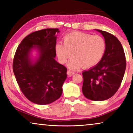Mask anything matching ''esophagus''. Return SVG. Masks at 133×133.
<instances>
[{"label": "esophagus", "instance_id": "34e87169", "mask_svg": "<svg viewBox=\"0 0 133 133\" xmlns=\"http://www.w3.org/2000/svg\"><path fill=\"white\" fill-rule=\"evenodd\" d=\"M74 74V72L73 71H70V70L67 71V74H68V76H72Z\"/></svg>", "mask_w": 133, "mask_h": 133}]
</instances>
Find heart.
Here are the masks:
<instances>
[{
  "mask_svg": "<svg viewBox=\"0 0 133 133\" xmlns=\"http://www.w3.org/2000/svg\"><path fill=\"white\" fill-rule=\"evenodd\" d=\"M63 43L56 45L55 51L61 63H65L72 57L68 67L77 70L83 66L88 68L95 66L104 56L107 48L105 40L100 36L75 31L66 34L63 38Z\"/></svg>",
  "mask_w": 133,
  "mask_h": 133,
  "instance_id": "1",
  "label": "heart"
}]
</instances>
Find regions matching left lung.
I'll return each mask as SVG.
<instances>
[{"mask_svg": "<svg viewBox=\"0 0 133 133\" xmlns=\"http://www.w3.org/2000/svg\"><path fill=\"white\" fill-rule=\"evenodd\" d=\"M96 30L104 37L106 51L96 66L82 72V92L87 99L102 101L111 97L119 88L126 69V59L117 37L104 31Z\"/></svg>", "mask_w": 133, "mask_h": 133, "instance_id": "obj_1", "label": "left lung"}]
</instances>
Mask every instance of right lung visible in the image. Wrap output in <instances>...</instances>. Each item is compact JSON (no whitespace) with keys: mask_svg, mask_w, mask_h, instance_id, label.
Listing matches in <instances>:
<instances>
[{"mask_svg":"<svg viewBox=\"0 0 133 133\" xmlns=\"http://www.w3.org/2000/svg\"><path fill=\"white\" fill-rule=\"evenodd\" d=\"M57 28L33 32L25 37L14 55L12 69L22 92L32 102L46 105L56 101L62 93L66 79V68L56 61V33ZM36 49L39 56L35 61L30 52Z\"/></svg>","mask_w":133,"mask_h":133,"instance_id":"right-lung-1","label":"right lung"}]
</instances>
